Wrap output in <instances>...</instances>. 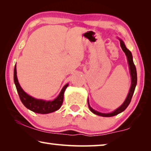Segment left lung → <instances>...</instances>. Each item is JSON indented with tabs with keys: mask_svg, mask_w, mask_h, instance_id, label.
<instances>
[{
	"mask_svg": "<svg viewBox=\"0 0 151 151\" xmlns=\"http://www.w3.org/2000/svg\"><path fill=\"white\" fill-rule=\"evenodd\" d=\"M119 40H120V45H121V47L122 48V50H123V52L125 53V55H126L127 57L128 63H129V69H130V74H131V88H130L129 93L128 94L127 97L126 98V99H125L124 103H122V105L121 106H119L118 109H116L115 111H114L112 112H110V113H102V112H99L98 111H95V110H94L93 108H91V107L90 104H89V102L88 99V105L89 107V109L91 110V111L92 112H93L94 114H97V115L99 116H105V117L113 116L119 113H121V112H122V111H124V110L127 108V106H129L130 103H131V99L132 97V95H133L134 94V89H135V87H136V85L137 83V70H136V67H135L134 64L133 63V60H132V56L131 51H130L129 49H127L124 42L122 41L121 39H119Z\"/></svg>",
	"mask_w": 151,
	"mask_h": 151,
	"instance_id": "1",
	"label": "left lung"
}]
</instances>
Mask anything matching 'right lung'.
Listing matches in <instances>:
<instances>
[{
    "mask_svg": "<svg viewBox=\"0 0 151 151\" xmlns=\"http://www.w3.org/2000/svg\"><path fill=\"white\" fill-rule=\"evenodd\" d=\"M14 82L20 101H21L24 106L27 107L28 109L30 110V111L39 114L50 113V112H55L59 109L60 106H62L63 102L64 93H65L66 88L68 86V84H66V85L63 86L60 94H58V96L55 100L47 101L33 98V97L27 94L22 90L17 79L16 65H15L14 69Z\"/></svg>",
    "mask_w": 151,
    "mask_h": 151,
    "instance_id": "1",
    "label": "right lung"
}]
</instances>
